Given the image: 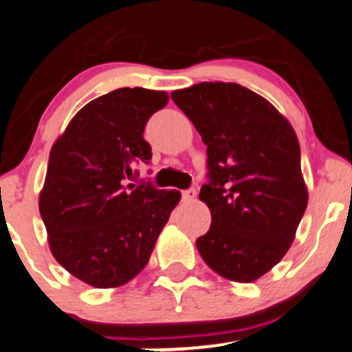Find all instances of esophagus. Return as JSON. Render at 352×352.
Wrapping results in <instances>:
<instances>
[{"label":"esophagus","instance_id":"34e87169","mask_svg":"<svg viewBox=\"0 0 352 352\" xmlns=\"http://www.w3.org/2000/svg\"><path fill=\"white\" fill-rule=\"evenodd\" d=\"M181 198H183V201H193L197 198V191H195V188L181 191Z\"/></svg>","mask_w":352,"mask_h":352}]
</instances>
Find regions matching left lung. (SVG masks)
<instances>
[{
  "mask_svg": "<svg viewBox=\"0 0 352 352\" xmlns=\"http://www.w3.org/2000/svg\"><path fill=\"white\" fill-rule=\"evenodd\" d=\"M171 97L207 145L200 200L212 224L198 252L219 276L253 283L286 255L308 205L298 137L269 100L238 83L201 82Z\"/></svg>",
  "mask_w": 352,
  "mask_h": 352,
  "instance_id": "obj_1",
  "label": "left lung"
}]
</instances>
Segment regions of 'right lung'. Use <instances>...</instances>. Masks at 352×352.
<instances>
[{
	"mask_svg": "<svg viewBox=\"0 0 352 352\" xmlns=\"http://www.w3.org/2000/svg\"><path fill=\"white\" fill-rule=\"evenodd\" d=\"M161 90L124 87L90 100L54 142L39 212L61 267L99 289L144 270L179 201L176 190L128 183L152 159L144 130L168 104Z\"/></svg>",
	"mask_w": 352,
	"mask_h": 352,
	"instance_id": "add662e5",
	"label": "right lung"
}]
</instances>
